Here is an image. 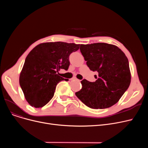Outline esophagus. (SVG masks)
I'll use <instances>...</instances> for the list:
<instances>
[{"label": "esophagus", "mask_w": 148, "mask_h": 148, "mask_svg": "<svg viewBox=\"0 0 148 148\" xmlns=\"http://www.w3.org/2000/svg\"><path fill=\"white\" fill-rule=\"evenodd\" d=\"M72 80H77V81H79V80H78V79H77L76 78H73Z\"/></svg>", "instance_id": "1"}]
</instances>
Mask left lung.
<instances>
[{"label":"left lung","mask_w":148,"mask_h":148,"mask_svg":"<svg viewBox=\"0 0 148 148\" xmlns=\"http://www.w3.org/2000/svg\"><path fill=\"white\" fill-rule=\"evenodd\" d=\"M80 50L87 66L91 71H97L98 77L95 82L82 80V88L75 95L92 108L112 107L118 103L130 84L127 56L118 47L103 42L81 44Z\"/></svg>","instance_id":"obj_1"}]
</instances>
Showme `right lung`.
<instances>
[{
  "instance_id": "right-lung-1",
  "label": "right lung",
  "mask_w": 148,
  "mask_h": 148,
  "mask_svg": "<svg viewBox=\"0 0 148 148\" xmlns=\"http://www.w3.org/2000/svg\"><path fill=\"white\" fill-rule=\"evenodd\" d=\"M80 44L74 43L45 42L38 45L29 53L19 82L31 106L40 108L46 105L53 97L58 83L69 80L59 76L58 71H67L69 55L78 50Z\"/></svg>"
}]
</instances>
